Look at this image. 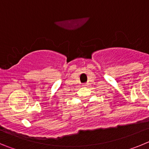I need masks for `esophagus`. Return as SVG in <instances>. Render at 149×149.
Returning a JSON list of instances; mask_svg holds the SVG:
<instances>
[{"instance_id": "34e87169", "label": "esophagus", "mask_w": 149, "mask_h": 149, "mask_svg": "<svg viewBox=\"0 0 149 149\" xmlns=\"http://www.w3.org/2000/svg\"><path fill=\"white\" fill-rule=\"evenodd\" d=\"M87 85H88V84H87V83H86V84H83V86H87Z\"/></svg>"}]
</instances>
